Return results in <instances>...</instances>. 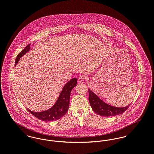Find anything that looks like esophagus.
Segmentation results:
<instances>
[{"label":"esophagus","instance_id":"34e87169","mask_svg":"<svg viewBox=\"0 0 154 154\" xmlns=\"http://www.w3.org/2000/svg\"><path fill=\"white\" fill-rule=\"evenodd\" d=\"M86 75L84 74H81L79 76V81L80 82H81L82 81H84V80L86 79Z\"/></svg>","mask_w":154,"mask_h":154}]
</instances>
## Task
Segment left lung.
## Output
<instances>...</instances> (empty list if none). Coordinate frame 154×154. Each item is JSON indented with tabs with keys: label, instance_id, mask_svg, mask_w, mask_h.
Listing matches in <instances>:
<instances>
[{
	"label": "left lung",
	"instance_id": "1",
	"mask_svg": "<svg viewBox=\"0 0 154 154\" xmlns=\"http://www.w3.org/2000/svg\"><path fill=\"white\" fill-rule=\"evenodd\" d=\"M89 102L91 106L96 114L104 117L116 116L124 113L129 106L124 107H117L106 103L94 93L90 89H88Z\"/></svg>",
	"mask_w": 154,
	"mask_h": 154
}]
</instances>
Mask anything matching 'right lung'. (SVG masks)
Returning a JSON list of instances; mask_svg holds the SVG:
<instances>
[{"label": "right lung", "mask_w": 154, "mask_h": 154, "mask_svg": "<svg viewBox=\"0 0 154 154\" xmlns=\"http://www.w3.org/2000/svg\"><path fill=\"white\" fill-rule=\"evenodd\" d=\"M30 48V44L26 45L25 48L20 52L15 59V66L17 65L20 59L29 51ZM77 84V79L74 78L68 81L63 88L55 104L48 110L42 112H34L27 109L35 117L43 121H56L62 117L68 111L69 107V102L70 97V92L73 88Z\"/></svg>", "instance_id": "add662e5"}]
</instances>
